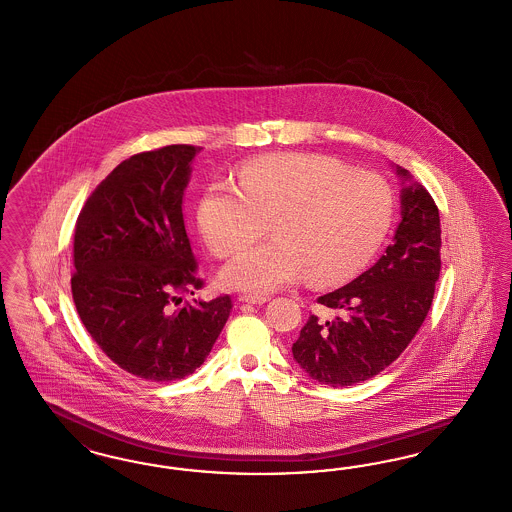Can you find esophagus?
I'll use <instances>...</instances> for the list:
<instances>
[{"label": "esophagus", "mask_w": 512, "mask_h": 512, "mask_svg": "<svg viewBox=\"0 0 512 512\" xmlns=\"http://www.w3.org/2000/svg\"><path fill=\"white\" fill-rule=\"evenodd\" d=\"M238 299H240V303H247V305H265L270 297H266V295H240Z\"/></svg>", "instance_id": "1"}]
</instances>
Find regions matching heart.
I'll use <instances>...</instances> for the list:
<instances>
[{
  "label": "heart",
  "instance_id": "heart-1",
  "mask_svg": "<svg viewBox=\"0 0 512 512\" xmlns=\"http://www.w3.org/2000/svg\"><path fill=\"white\" fill-rule=\"evenodd\" d=\"M394 192L375 173H354L328 156L282 154L247 164L230 181L207 184L198 221L207 246L230 257L265 234L223 270L226 286L270 293L303 276L318 286L356 276L383 244Z\"/></svg>",
  "mask_w": 512,
  "mask_h": 512
}]
</instances>
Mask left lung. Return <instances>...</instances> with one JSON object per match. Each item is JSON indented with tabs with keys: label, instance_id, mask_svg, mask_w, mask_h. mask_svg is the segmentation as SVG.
<instances>
[{
	"label": "left lung",
	"instance_id": "8db88e82",
	"mask_svg": "<svg viewBox=\"0 0 512 512\" xmlns=\"http://www.w3.org/2000/svg\"><path fill=\"white\" fill-rule=\"evenodd\" d=\"M396 173L404 188L392 244L364 274L318 297L339 314L331 322L312 314L291 347L295 362L322 385L350 387L375 377L406 350L429 314L442 266L440 215L408 169L396 165Z\"/></svg>",
	"mask_w": 512,
	"mask_h": 512
}]
</instances>
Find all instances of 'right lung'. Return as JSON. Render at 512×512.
<instances>
[{
	"label": "right lung",
	"mask_w": 512,
	"mask_h": 512,
	"mask_svg": "<svg viewBox=\"0 0 512 512\" xmlns=\"http://www.w3.org/2000/svg\"><path fill=\"white\" fill-rule=\"evenodd\" d=\"M200 150L171 144L123 160L76 221V310L104 354L146 381L194 373L232 310L228 295L181 305L184 293L204 286L183 217L190 164Z\"/></svg>",
	"instance_id": "obj_1"
}]
</instances>
